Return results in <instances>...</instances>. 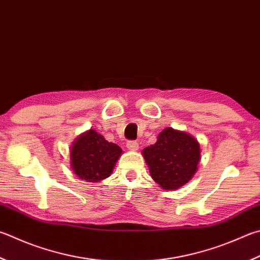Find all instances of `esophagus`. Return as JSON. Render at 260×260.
<instances>
[{
	"label": "esophagus",
	"instance_id": "esophagus-1",
	"mask_svg": "<svg viewBox=\"0 0 260 260\" xmlns=\"http://www.w3.org/2000/svg\"><path fill=\"white\" fill-rule=\"evenodd\" d=\"M126 146L131 151H138L139 150V143L134 142V141H128V142L126 143Z\"/></svg>",
	"mask_w": 260,
	"mask_h": 260
}]
</instances>
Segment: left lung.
Segmentation results:
<instances>
[{"label": "left lung", "mask_w": 260, "mask_h": 260, "mask_svg": "<svg viewBox=\"0 0 260 260\" xmlns=\"http://www.w3.org/2000/svg\"><path fill=\"white\" fill-rule=\"evenodd\" d=\"M151 177L164 190L173 191L188 183L201 159L200 144L186 132L165 128L157 142L142 151Z\"/></svg>", "instance_id": "obj_1"}]
</instances>
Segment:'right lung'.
<instances>
[{
	"instance_id": "1",
	"label": "right lung",
	"mask_w": 260,
	"mask_h": 260,
	"mask_svg": "<svg viewBox=\"0 0 260 260\" xmlns=\"http://www.w3.org/2000/svg\"><path fill=\"white\" fill-rule=\"evenodd\" d=\"M121 153L119 146L91 128L70 146V167L83 181L99 183L111 175Z\"/></svg>"
}]
</instances>
